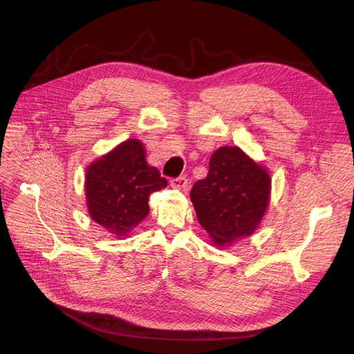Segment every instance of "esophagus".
<instances>
[{
	"mask_svg": "<svg viewBox=\"0 0 354 354\" xmlns=\"http://www.w3.org/2000/svg\"><path fill=\"white\" fill-rule=\"evenodd\" d=\"M171 185H172L174 187H176V189L185 190V189L187 187V178H186L185 175L178 176V178H174V179H171Z\"/></svg>",
	"mask_w": 354,
	"mask_h": 354,
	"instance_id": "esophagus-1",
	"label": "esophagus"
}]
</instances>
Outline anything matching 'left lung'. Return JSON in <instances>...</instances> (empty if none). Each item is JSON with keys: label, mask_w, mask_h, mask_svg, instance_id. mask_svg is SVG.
Here are the masks:
<instances>
[{"label": "left lung", "mask_w": 354, "mask_h": 354, "mask_svg": "<svg viewBox=\"0 0 354 354\" xmlns=\"http://www.w3.org/2000/svg\"><path fill=\"white\" fill-rule=\"evenodd\" d=\"M270 176L238 147L212 156L209 174L190 190L197 220L217 246L254 232L269 203Z\"/></svg>", "instance_id": "8db88e82"}]
</instances>
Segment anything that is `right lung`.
<instances>
[{
	"mask_svg": "<svg viewBox=\"0 0 354 354\" xmlns=\"http://www.w3.org/2000/svg\"><path fill=\"white\" fill-rule=\"evenodd\" d=\"M167 186V179L145 162L138 140H127L86 169L85 193L89 216L111 234L124 236L148 212V198Z\"/></svg>",
	"mask_w": 354,
	"mask_h": 354,
	"instance_id": "obj_1",
	"label": "right lung"
}]
</instances>
